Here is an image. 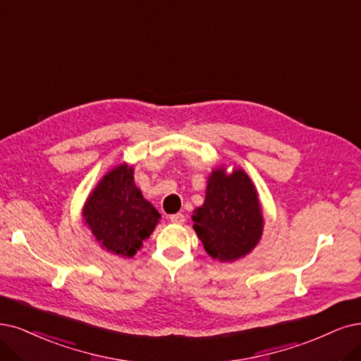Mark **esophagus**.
Returning <instances> with one entry per match:
<instances>
[{
	"instance_id": "1",
	"label": "esophagus",
	"mask_w": 361,
	"mask_h": 361,
	"mask_svg": "<svg viewBox=\"0 0 361 361\" xmlns=\"http://www.w3.org/2000/svg\"><path fill=\"white\" fill-rule=\"evenodd\" d=\"M169 220L172 221V223H176V224H183L184 221H185V217L183 216V214H172V216H169Z\"/></svg>"
}]
</instances>
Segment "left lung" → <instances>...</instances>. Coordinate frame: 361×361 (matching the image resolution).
<instances>
[{"mask_svg": "<svg viewBox=\"0 0 361 361\" xmlns=\"http://www.w3.org/2000/svg\"><path fill=\"white\" fill-rule=\"evenodd\" d=\"M193 229L208 256L221 263L245 257L263 235V211L255 183L243 168L220 165L207 180L205 201L193 211Z\"/></svg>", "mask_w": 361, "mask_h": 361, "instance_id": "left-lung-1", "label": "left lung"}]
</instances>
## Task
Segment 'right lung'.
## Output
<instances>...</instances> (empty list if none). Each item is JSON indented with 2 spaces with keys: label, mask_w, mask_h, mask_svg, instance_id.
Listing matches in <instances>:
<instances>
[{
  "label": "right lung",
  "mask_w": 361,
  "mask_h": 361,
  "mask_svg": "<svg viewBox=\"0 0 361 361\" xmlns=\"http://www.w3.org/2000/svg\"><path fill=\"white\" fill-rule=\"evenodd\" d=\"M83 223L101 248L120 257H133L160 220L159 211L142 196L133 178V166L110 169L89 193Z\"/></svg>",
  "instance_id": "1"
}]
</instances>
